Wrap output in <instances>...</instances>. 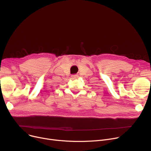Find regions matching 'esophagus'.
Segmentation results:
<instances>
[{
    "mask_svg": "<svg viewBox=\"0 0 151 151\" xmlns=\"http://www.w3.org/2000/svg\"><path fill=\"white\" fill-rule=\"evenodd\" d=\"M78 75H77V74L72 75V76H71V77H72V78H73V79H76V78H78Z\"/></svg>",
    "mask_w": 151,
    "mask_h": 151,
    "instance_id": "esophagus-1",
    "label": "esophagus"
}]
</instances>
